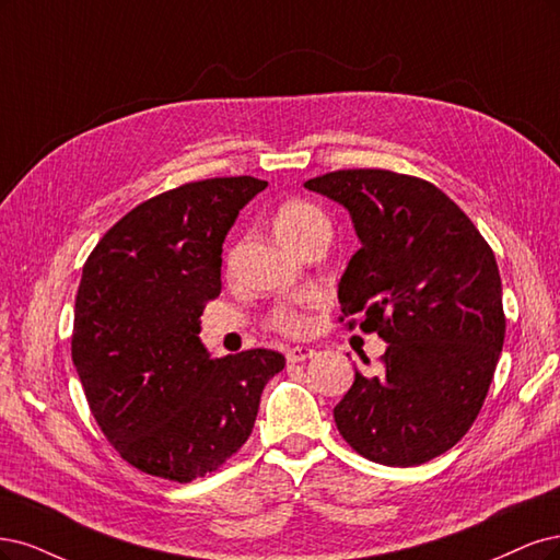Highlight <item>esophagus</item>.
Wrapping results in <instances>:
<instances>
[{
    "instance_id": "obj_1",
    "label": "esophagus",
    "mask_w": 560,
    "mask_h": 560,
    "mask_svg": "<svg viewBox=\"0 0 560 560\" xmlns=\"http://www.w3.org/2000/svg\"><path fill=\"white\" fill-rule=\"evenodd\" d=\"M314 355H316V351L310 349V347H293V349L285 351L288 363H302V360H310Z\"/></svg>"
}]
</instances>
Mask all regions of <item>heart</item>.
Masks as SVG:
<instances>
[{
    "label": "heart",
    "mask_w": 560,
    "mask_h": 560,
    "mask_svg": "<svg viewBox=\"0 0 560 560\" xmlns=\"http://www.w3.org/2000/svg\"><path fill=\"white\" fill-rule=\"evenodd\" d=\"M320 230H330L326 213L306 200H288L275 213V232L288 248H295L300 242L312 237L314 232ZM272 323L275 328L283 332H302L306 326L304 316L291 310V306H281V310H277Z\"/></svg>",
    "instance_id": "b5f03b06"
}]
</instances>
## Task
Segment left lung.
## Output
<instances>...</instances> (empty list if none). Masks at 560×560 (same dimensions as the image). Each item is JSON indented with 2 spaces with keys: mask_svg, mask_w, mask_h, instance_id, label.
<instances>
[{
  "mask_svg": "<svg viewBox=\"0 0 560 560\" xmlns=\"http://www.w3.org/2000/svg\"><path fill=\"white\" fill-rule=\"evenodd\" d=\"M351 215L360 248L337 285L341 314L386 341L376 374L335 407L360 456L390 467L454 446L483 405L504 341L491 246L456 202L417 176L345 170L304 182Z\"/></svg>",
  "mask_w": 560,
  "mask_h": 560,
  "instance_id": "obj_1",
  "label": "left lung"
}]
</instances>
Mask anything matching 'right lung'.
I'll list each match as a JSON object with an SVG mask.
<instances>
[{
	"label": "right lung",
	"instance_id": "obj_1",
	"mask_svg": "<svg viewBox=\"0 0 560 560\" xmlns=\"http://www.w3.org/2000/svg\"><path fill=\"white\" fill-rule=\"evenodd\" d=\"M267 188L207 178L139 205L83 265L71 358L95 421L137 470L186 483L213 472L254 430L279 351L211 358L205 302L221 293L223 242Z\"/></svg>",
	"mask_w": 560,
	"mask_h": 560
}]
</instances>
